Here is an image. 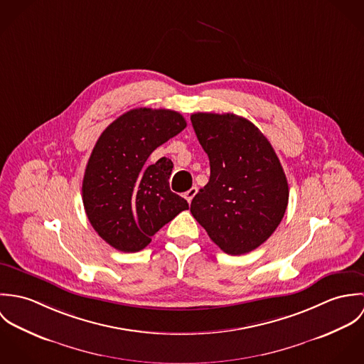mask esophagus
I'll use <instances>...</instances> for the list:
<instances>
[{"instance_id": "obj_1", "label": "esophagus", "mask_w": 364, "mask_h": 364, "mask_svg": "<svg viewBox=\"0 0 364 364\" xmlns=\"http://www.w3.org/2000/svg\"><path fill=\"white\" fill-rule=\"evenodd\" d=\"M198 193V189L193 186V188H191L188 192H185L183 193V198L188 200V203H191L192 200H193V198H195V195Z\"/></svg>"}]
</instances>
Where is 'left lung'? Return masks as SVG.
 <instances>
[{
    "instance_id": "left-lung-1",
    "label": "left lung",
    "mask_w": 364,
    "mask_h": 364,
    "mask_svg": "<svg viewBox=\"0 0 364 364\" xmlns=\"http://www.w3.org/2000/svg\"><path fill=\"white\" fill-rule=\"evenodd\" d=\"M192 126L210 161V179L191 203L192 215L228 255L257 250L277 228L289 185L269 140L234 113H193Z\"/></svg>"
}]
</instances>
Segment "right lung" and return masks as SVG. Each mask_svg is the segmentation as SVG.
<instances>
[{
    "label": "right lung",
    "instance_id": "1",
    "mask_svg": "<svg viewBox=\"0 0 364 364\" xmlns=\"http://www.w3.org/2000/svg\"><path fill=\"white\" fill-rule=\"evenodd\" d=\"M186 127L183 116L169 109H132L100 136L82 181L87 217L110 247L122 252L144 250L151 237L188 202L171 192V159L149 164L151 153Z\"/></svg>",
    "mask_w": 364,
    "mask_h": 364
}]
</instances>
